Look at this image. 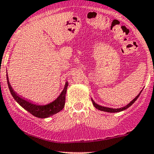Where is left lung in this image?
I'll return each instance as SVG.
<instances>
[{"label":"left lung","instance_id":"obj_1","mask_svg":"<svg viewBox=\"0 0 154 154\" xmlns=\"http://www.w3.org/2000/svg\"><path fill=\"white\" fill-rule=\"evenodd\" d=\"M141 92H142V91H140V93H139V94H138L137 96H136V97H135L134 99H133V100H132L131 102H130V103H128V104L127 105V106H124V107H122V108H119V109H113V108H109V107H105V106H100V105L97 104V103H95V102L94 101V100L91 99V101H92V103L93 105H94V106L95 107L96 109H97L99 110H101V111H104V112H121V111H123V110H125L127 109V108H129L131 105L133 104V103H134L135 101H136V100L138 99V97H139V95H140Z\"/></svg>","mask_w":154,"mask_h":154}]
</instances>
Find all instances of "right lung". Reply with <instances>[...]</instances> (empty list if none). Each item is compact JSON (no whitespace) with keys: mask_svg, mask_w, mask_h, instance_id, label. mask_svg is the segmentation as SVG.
Instances as JSON below:
<instances>
[{"mask_svg":"<svg viewBox=\"0 0 154 154\" xmlns=\"http://www.w3.org/2000/svg\"><path fill=\"white\" fill-rule=\"evenodd\" d=\"M7 83H8L9 89H10L11 94L12 95L13 98L21 105L24 109L28 111L29 113L32 115V116H35L37 118H40V119H45L48 118L50 116H53L54 114H57L60 111H61L65 106V101H66V91H67V88L68 86V83L66 82V85H65L64 89L61 92L58 97L52 103H49L47 105H36L33 104V103H30V102L27 101V100H24V99L21 98L19 95H18L17 93L12 89V86H11L10 82H9L8 76L7 77Z\"/></svg>","mask_w":154,"mask_h":154,"instance_id":"1","label":"right lung"}]
</instances>
